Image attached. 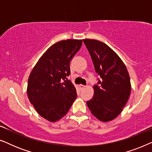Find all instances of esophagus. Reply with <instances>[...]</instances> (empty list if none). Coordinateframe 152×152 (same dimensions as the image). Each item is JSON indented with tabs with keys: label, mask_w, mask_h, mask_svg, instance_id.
Here are the masks:
<instances>
[{
	"label": "esophagus",
	"mask_w": 152,
	"mask_h": 152,
	"mask_svg": "<svg viewBox=\"0 0 152 152\" xmlns=\"http://www.w3.org/2000/svg\"><path fill=\"white\" fill-rule=\"evenodd\" d=\"M80 86V88L81 89L84 88H85V87H86V86H84V85H82V84H80V86Z\"/></svg>",
	"instance_id": "obj_1"
}]
</instances>
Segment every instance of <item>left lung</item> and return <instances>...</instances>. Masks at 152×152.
<instances>
[{"mask_svg":"<svg viewBox=\"0 0 152 152\" xmlns=\"http://www.w3.org/2000/svg\"><path fill=\"white\" fill-rule=\"evenodd\" d=\"M100 76L93 86L94 95L86 102L91 113L102 122L115 119L123 110L131 93L128 70L119 56L109 46L94 39H83Z\"/></svg>","mask_w":152,"mask_h":152,"instance_id":"8db88e82","label":"left lung"}]
</instances>
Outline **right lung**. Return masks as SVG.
Here are the masks:
<instances>
[{
    "label": "right lung",
    "instance_id": "add662e5",
    "mask_svg": "<svg viewBox=\"0 0 152 152\" xmlns=\"http://www.w3.org/2000/svg\"><path fill=\"white\" fill-rule=\"evenodd\" d=\"M82 40L67 39L51 45L37 61L28 78L27 93L39 115L56 122L69 111L77 98L76 89L67 77L70 62Z\"/></svg>",
    "mask_w": 152,
    "mask_h": 152
}]
</instances>
